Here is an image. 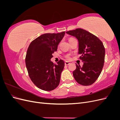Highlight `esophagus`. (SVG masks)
Segmentation results:
<instances>
[{"instance_id":"34e87169","label":"esophagus","mask_w":120,"mask_h":120,"mask_svg":"<svg viewBox=\"0 0 120 120\" xmlns=\"http://www.w3.org/2000/svg\"><path fill=\"white\" fill-rule=\"evenodd\" d=\"M71 63L70 62H68V61H66V62H65V65L66 66H68V65L70 64Z\"/></svg>"}]
</instances>
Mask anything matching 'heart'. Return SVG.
Wrapping results in <instances>:
<instances>
[{
    "mask_svg": "<svg viewBox=\"0 0 120 120\" xmlns=\"http://www.w3.org/2000/svg\"><path fill=\"white\" fill-rule=\"evenodd\" d=\"M71 39H72V38H70V39H69V41H70V40H71ZM66 58H67V59L68 60L71 59H70V56H66Z\"/></svg>",
    "mask_w": 120,
    "mask_h": 120,
    "instance_id": "heart-1",
    "label": "heart"
}]
</instances>
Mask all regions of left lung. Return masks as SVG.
Returning <instances> with one entry per match:
<instances>
[{"label": "left lung", "mask_w": 120, "mask_h": 120, "mask_svg": "<svg viewBox=\"0 0 120 120\" xmlns=\"http://www.w3.org/2000/svg\"><path fill=\"white\" fill-rule=\"evenodd\" d=\"M79 41V59L83 62L82 67L76 64L73 75L79 84L90 86L99 78L105 62V49L103 42L96 36L82 28L67 31Z\"/></svg>", "instance_id": "8db88e82"}]
</instances>
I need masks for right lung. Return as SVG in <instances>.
<instances>
[{"label":"right lung","mask_w":120,"mask_h":120,"mask_svg":"<svg viewBox=\"0 0 120 120\" xmlns=\"http://www.w3.org/2000/svg\"><path fill=\"white\" fill-rule=\"evenodd\" d=\"M64 34L65 31L42 34L28 46L25 57L28 74L31 81L40 89L50 91L59 85L64 62L60 60L54 64L50 60Z\"/></svg>","instance_id":"right-lung-1"}]
</instances>
